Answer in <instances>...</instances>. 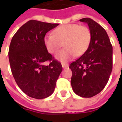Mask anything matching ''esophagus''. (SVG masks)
Segmentation results:
<instances>
[{
	"label": "esophagus",
	"mask_w": 122,
	"mask_h": 122,
	"mask_svg": "<svg viewBox=\"0 0 122 122\" xmlns=\"http://www.w3.org/2000/svg\"><path fill=\"white\" fill-rule=\"evenodd\" d=\"M62 65V66H63V68H67V67H69V65L66 63H63L61 64Z\"/></svg>",
	"instance_id": "esophagus-1"
}]
</instances>
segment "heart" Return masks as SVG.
<instances>
[{"mask_svg":"<svg viewBox=\"0 0 122 122\" xmlns=\"http://www.w3.org/2000/svg\"><path fill=\"white\" fill-rule=\"evenodd\" d=\"M52 35H46L44 42L47 50L56 53L63 46L65 47L56 55L59 61L65 62L74 57L80 56L90 46L92 35L86 25L71 23L61 25L52 31Z\"/></svg>","mask_w":122,"mask_h":122,"instance_id":"b5f03b06","label":"heart"}]
</instances>
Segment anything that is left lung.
Listing matches in <instances>:
<instances>
[{
    "label": "left lung",
    "instance_id": "obj_1",
    "mask_svg": "<svg viewBox=\"0 0 122 122\" xmlns=\"http://www.w3.org/2000/svg\"><path fill=\"white\" fill-rule=\"evenodd\" d=\"M80 21L87 23L92 39L90 46L81 57L71 63V84L74 92L89 98L99 93L107 84L112 70V46L106 30L90 18Z\"/></svg>",
    "mask_w": 122,
    "mask_h": 122
}]
</instances>
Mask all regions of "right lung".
<instances>
[{
  "label": "right lung",
  "instance_id": "add662e5",
  "mask_svg": "<svg viewBox=\"0 0 122 122\" xmlns=\"http://www.w3.org/2000/svg\"><path fill=\"white\" fill-rule=\"evenodd\" d=\"M58 25L30 20L12 37L8 51L12 73L17 86L29 97L42 99L55 90L62 65L48 51L44 38ZM46 61L50 62L47 66L44 65Z\"/></svg>",
  "mask_w": 122,
  "mask_h": 122
}]
</instances>
